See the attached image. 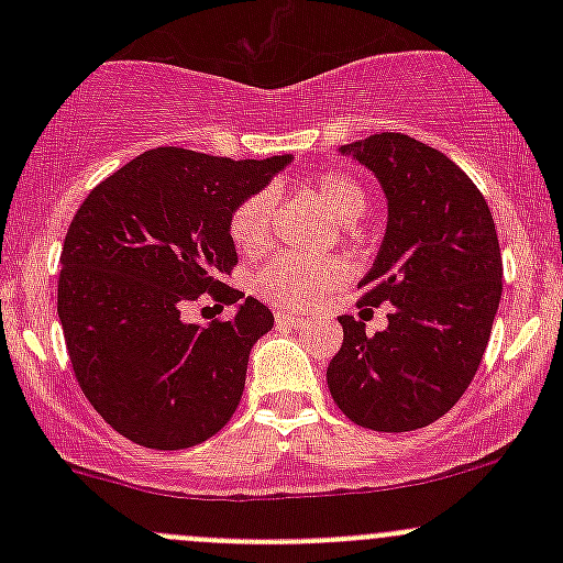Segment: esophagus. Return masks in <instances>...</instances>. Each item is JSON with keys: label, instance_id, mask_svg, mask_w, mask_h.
<instances>
[{"label": "esophagus", "instance_id": "34e87169", "mask_svg": "<svg viewBox=\"0 0 563 563\" xmlns=\"http://www.w3.org/2000/svg\"><path fill=\"white\" fill-rule=\"evenodd\" d=\"M275 321L277 327H302L305 316L294 313V310H275Z\"/></svg>", "mask_w": 563, "mask_h": 563}]
</instances>
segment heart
Returning <instances> with one entry per match:
<instances>
[{
	"label": "heart",
	"instance_id": "b5f03b06",
	"mask_svg": "<svg viewBox=\"0 0 563 563\" xmlns=\"http://www.w3.org/2000/svg\"><path fill=\"white\" fill-rule=\"evenodd\" d=\"M310 187L343 223H354L365 214L367 196L351 174L323 172ZM272 218H275V196L269 190H258L236 203L229 218V234L234 245L245 255L264 253L272 242ZM345 275L349 269L334 255L283 253L255 275L253 288L261 299L277 308L299 310L316 305Z\"/></svg>",
	"mask_w": 563,
	"mask_h": 563
}]
</instances>
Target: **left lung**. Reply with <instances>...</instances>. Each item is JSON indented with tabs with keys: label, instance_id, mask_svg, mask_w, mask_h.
I'll return each mask as SVG.
<instances>
[{
	"label": "left lung",
	"instance_id": "left-lung-1",
	"mask_svg": "<svg viewBox=\"0 0 563 563\" xmlns=\"http://www.w3.org/2000/svg\"><path fill=\"white\" fill-rule=\"evenodd\" d=\"M382 181L389 223L356 308L389 302V327L340 316L327 367L340 411L360 428L406 433L444 417L468 389L501 299V250L479 187L444 152L402 133L343 144Z\"/></svg>",
	"mask_w": 563,
	"mask_h": 563
}]
</instances>
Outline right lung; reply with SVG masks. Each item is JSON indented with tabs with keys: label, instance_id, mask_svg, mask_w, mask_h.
I'll return each instance as SVG.
<instances>
[{
	"label": "right lung",
	"instance_id": "add662e5",
	"mask_svg": "<svg viewBox=\"0 0 563 563\" xmlns=\"http://www.w3.org/2000/svg\"><path fill=\"white\" fill-rule=\"evenodd\" d=\"M288 163L161 146L106 176L78 207L56 313L78 387L133 444L185 450L234 417L250 349L275 318L253 297L209 327L185 323L181 310L245 297L220 280L236 266L229 218Z\"/></svg>",
	"mask_w": 563,
	"mask_h": 563
}]
</instances>
